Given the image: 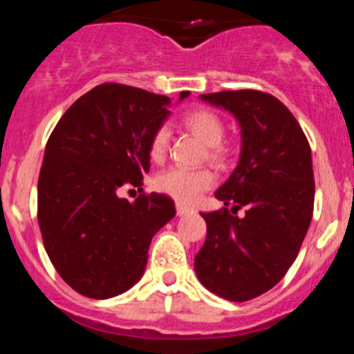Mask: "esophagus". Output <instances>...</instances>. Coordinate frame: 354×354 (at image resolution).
Here are the masks:
<instances>
[{
    "mask_svg": "<svg viewBox=\"0 0 354 354\" xmlns=\"http://www.w3.org/2000/svg\"><path fill=\"white\" fill-rule=\"evenodd\" d=\"M189 212H193V207H187V205H184V204H177V214L186 216V214H189Z\"/></svg>",
    "mask_w": 354,
    "mask_h": 354,
    "instance_id": "34e87169",
    "label": "esophagus"
}]
</instances>
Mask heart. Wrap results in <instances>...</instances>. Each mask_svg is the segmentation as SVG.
Segmentation results:
<instances>
[{
	"instance_id": "obj_1",
	"label": "heart",
	"mask_w": 354,
	"mask_h": 354,
	"mask_svg": "<svg viewBox=\"0 0 354 354\" xmlns=\"http://www.w3.org/2000/svg\"><path fill=\"white\" fill-rule=\"evenodd\" d=\"M187 129L198 136L205 145H209V158L216 162H221L225 159V150L221 149L220 143L223 140V122L218 115L207 109H195L192 113H187L184 118ZM168 138L170 131L168 127H159L150 140V156L159 161L165 158L168 149ZM216 175L209 168H198V170H189V168L174 167L162 171L156 179V187L159 192L167 193L171 198L184 202V204H193L200 198V195L214 186Z\"/></svg>"
}]
</instances>
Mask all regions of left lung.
<instances>
[{"label":"left lung","mask_w":354,"mask_h":354,"mask_svg":"<svg viewBox=\"0 0 354 354\" xmlns=\"http://www.w3.org/2000/svg\"><path fill=\"white\" fill-rule=\"evenodd\" d=\"M200 99L239 124L237 167L214 196L230 209L202 212L207 237L195 257L200 283L228 301L277 286L298 257L314 211L312 152L298 120L270 93L228 90ZM247 209L239 218L236 211Z\"/></svg>","instance_id":"obj_1"}]
</instances>
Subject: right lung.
<instances>
[{
	"instance_id": "right-lung-1",
	"label": "right lung",
	"mask_w": 354,
	"mask_h": 354,
	"mask_svg": "<svg viewBox=\"0 0 354 354\" xmlns=\"http://www.w3.org/2000/svg\"><path fill=\"white\" fill-rule=\"evenodd\" d=\"M189 92H180L179 102ZM170 97L126 84H99L56 124L39 175V225L53 266L76 292L108 299L143 277L150 241L175 216L161 193L134 202L152 134L170 117Z\"/></svg>"
}]
</instances>
